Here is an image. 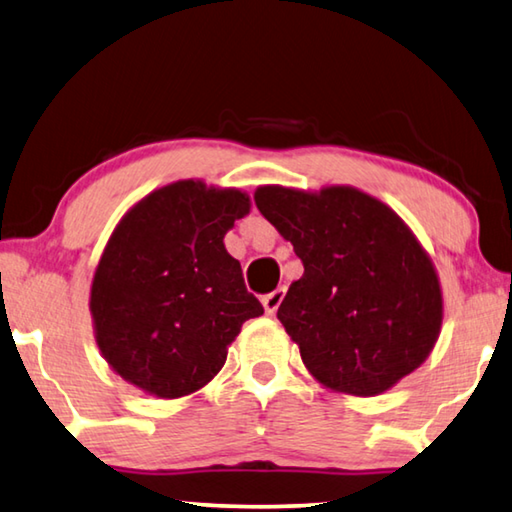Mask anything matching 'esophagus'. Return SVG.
<instances>
[{
	"mask_svg": "<svg viewBox=\"0 0 512 512\" xmlns=\"http://www.w3.org/2000/svg\"><path fill=\"white\" fill-rule=\"evenodd\" d=\"M283 297H285V288H279V290H274L270 294H265V297H263V308H265L267 315H274V312L279 310Z\"/></svg>",
	"mask_w": 512,
	"mask_h": 512,
	"instance_id": "34e87169",
	"label": "esophagus"
}]
</instances>
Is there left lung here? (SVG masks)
Masks as SVG:
<instances>
[{
    "mask_svg": "<svg viewBox=\"0 0 512 512\" xmlns=\"http://www.w3.org/2000/svg\"><path fill=\"white\" fill-rule=\"evenodd\" d=\"M254 200L303 263L276 317L324 387L378 396L427 360L441 283L398 213L351 186H261Z\"/></svg>",
    "mask_w": 512,
    "mask_h": 512,
    "instance_id": "obj_1",
    "label": "left lung"
}]
</instances>
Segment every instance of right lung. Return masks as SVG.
<instances>
[{"label": "right lung", "mask_w": 512, "mask_h": 512, "mask_svg": "<svg viewBox=\"0 0 512 512\" xmlns=\"http://www.w3.org/2000/svg\"><path fill=\"white\" fill-rule=\"evenodd\" d=\"M249 213L236 188L168 184L123 215L96 267V344L125 382L182 398L211 382L227 346L263 306L249 294L224 233Z\"/></svg>", "instance_id": "right-lung-1"}]
</instances>
